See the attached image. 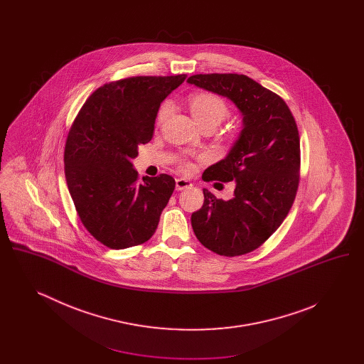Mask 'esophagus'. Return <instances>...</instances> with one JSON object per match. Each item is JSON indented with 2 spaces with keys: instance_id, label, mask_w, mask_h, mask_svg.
Returning a JSON list of instances; mask_svg holds the SVG:
<instances>
[{
  "instance_id": "obj_1",
  "label": "esophagus",
  "mask_w": 364,
  "mask_h": 364,
  "mask_svg": "<svg viewBox=\"0 0 364 364\" xmlns=\"http://www.w3.org/2000/svg\"><path fill=\"white\" fill-rule=\"evenodd\" d=\"M192 187V183L187 178H176V190L183 191L187 190Z\"/></svg>"
}]
</instances>
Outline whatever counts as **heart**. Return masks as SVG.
<instances>
[{"mask_svg":"<svg viewBox=\"0 0 364 364\" xmlns=\"http://www.w3.org/2000/svg\"><path fill=\"white\" fill-rule=\"evenodd\" d=\"M188 106H190L191 114L193 120L198 122L199 127L205 124L218 125L220 122H224L229 114V109L225 101L218 95H214L210 92L192 94L188 100ZM169 113H171V105H162L156 113V122L161 124L168 117ZM181 168L184 171H191L192 165L187 161H183Z\"/></svg>","mask_w":364,"mask_h":364,"instance_id":"1","label":"heart"}]
</instances>
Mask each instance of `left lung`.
I'll list each match as a JSON object with an SVG mask.
<instances>
[{
	"instance_id": "left-lung-1",
	"label": "left lung",
	"mask_w": 364,
	"mask_h": 364,
	"mask_svg": "<svg viewBox=\"0 0 364 364\" xmlns=\"http://www.w3.org/2000/svg\"><path fill=\"white\" fill-rule=\"evenodd\" d=\"M187 82L225 97L242 113L239 138L202 176L206 181H235L233 198L217 199L203 190V206L192 213L191 225L213 252L244 255L277 230L294 205L300 168L297 125L281 97L245 75H193Z\"/></svg>"
}]
</instances>
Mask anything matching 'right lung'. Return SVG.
I'll return each instance as SVG.
<instances>
[{"instance_id":"add662e5","label":"right lung","mask_w":364,"mask_h":364,"mask_svg":"<svg viewBox=\"0 0 364 364\" xmlns=\"http://www.w3.org/2000/svg\"><path fill=\"white\" fill-rule=\"evenodd\" d=\"M187 75L135 76L100 87L80 109L65 144V178L87 230L106 247L147 242L173 193L169 174L143 177L132 159L153 138L161 102Z\"/></svg>"}]
</instances>
